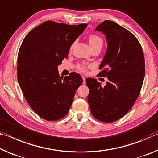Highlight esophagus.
<instances>
[{
	"mask_svg": "<svg viewBox=\"0 0 158 158\" xmlns=\"http://www.w3.org/2000/svg\"><path fill=\"white\" fill-rule=\"evenodd\" d=\"M82 79H83V84H86V77L82 76Z\"/></svg>",
	"mask_w": 158,
	"mask_h": 158,
	"instance_id": "esophagus-1",
	"label": "esophagus"
}]
</instances>
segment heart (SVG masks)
<instances>
[{
	"instance_id": "1",
	"label": "heart",
	"mask_w": 158,
	"mask_h": 158,
	"mask_svg": "<svg viewBox=\"0 0 158 158\" xmlns=\"http://www.w3.org/2000/svg\"><path fill=\"white\" fill-rule=\"evenodd\" d=\"M89 44L92 45V44H95L97 43H102V39L101 37H99L98 36H96V35H94L92 34L89 37ZM73 45H72V47ZM78 68L81 70V71H85L86 69V67L84 64H79Z\"/></svg>"
}]
</instances>
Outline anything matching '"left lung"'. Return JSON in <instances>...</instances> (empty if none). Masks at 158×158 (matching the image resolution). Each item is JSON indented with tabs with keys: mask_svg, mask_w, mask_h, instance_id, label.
<instances>
[{
	"mask_svg": "<svg viewBox=\"0 0 158 158\" xmlns=\"http://www.w3.org/2000/svg\"><path fill=\"white\" fill-rule=\"evenodd\" d=\"M96 30L106 35L107 42L99 75L108 81L102 87L96 79L87 78V98L95 118L113 122L130 110L139 96L145 75L144 56L134 35L114 22H102Z\"/></svg>",
	"mask_w": 158,
	"mask_h": 158,
	"instance_id": "8db88e82",
	"label": "left lung"
}]
</instances>
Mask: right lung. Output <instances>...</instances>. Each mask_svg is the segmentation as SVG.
Instances as JSON below:
<instances>
[{
  "label": "right lung",
  "mask_w": 158,
  "mask_h": 158,
  "mask_svg": "<svg viewBox=\"0 0 158 158\" xmlns=\"http://www.w3.org/2000/svg\"><path fill=\"white\" fill-rule=\"evenodd\" d=\"M87 24L68 25L46 21L25 36L17 57L19 86L29 106L48 121L65 117L83 80L78 73L60 77L57 66Z\"/></svg>",
  "instance_id": "obj_1"
}]
</instances>
